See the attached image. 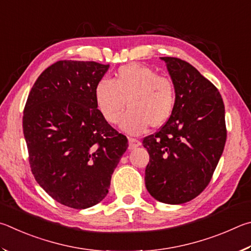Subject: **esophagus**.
<instances>
[{"label":"esophagus","instance_id":"obj_1","mask_svg":"<svg viewBox=\"0 0 251 251\" xmlns=\"http://www.w3.org/2000/svg\"><path fill=\"white\" fill-rule=\"evenodd\" d=\"M140 144H141V142H140L138 139L129 138V149H131V150H132V149L138 148Z\"/></svg>","mask_w":251,"mask_h":251}]
</instances>
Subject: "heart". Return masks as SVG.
<instances>
[{
    "instance_id": "obj_1",
    "label": "heart",
    "mask_w": 251,
    "mask_h": 251,
    "mask_svg": "<svg viewBox=\"0 0 251 251\" xmlns=\"http://www.w3.org/2000/svg\"><path fill=\"white\" fill-rule=\"evenodd\" d=\"M95 102L105 122L114 125L126 107L121 120L126 132L139 134L149 126L159 128L169 120L175 104V85L156 70L139 64L121 66L112 78L101 79L95 87Z\"/></svg>"
}]
</instances>
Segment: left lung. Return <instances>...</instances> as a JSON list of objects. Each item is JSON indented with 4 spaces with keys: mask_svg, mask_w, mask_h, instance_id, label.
Here are the masks:
<instances>
[{
    "mask_svg": "<svg viewBox=\"0 0 251 251\" xmlns=\"http://www.w3.org/2000/svg\"><path fill=\"white\" fill-rule=\"evenodd\" d=\"M161 58L176 97L169 120L143 139L150 155L144 179L155 200L183 204L199 196L213 177L227 138L225 105L217 88L191 64Z\"/></svg>",
    "mask_w": 251,
    "mask_h": 251,
    "instance_id": "1",
    "label": "left lung"
}]
</instances>
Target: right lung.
Listing matches in <instances>:
<instances>
[{"label": "right lung", "mask_w": 251, "mask_h": 251, "mask_svg": "<svg viewBox=\"0 0 251 251\" xmlns=\"http://www.w3.org/2000/svg\"><path fill=\"white\" fill-rule=\"evenodd\" d=\"M109 65L59 60L30 89L23 133L30 171L51 199L85 209L108 194L128 139L101 117L95 87Z\"/></svg>", "instance_id": "right-lung-1"}]
</instances>
